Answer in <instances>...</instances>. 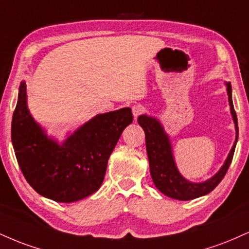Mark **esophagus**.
I'll use <instances>...</instances> for the list:
<instances>
[{"label":"esophagus","instance_id":"esophagus-1","mask_svg":"<svg viewBox=\"0 0 249 249\" xmlns=\"http://www.w3.org/2000/svg\"><path fill=\"white\" fill-rule=\"evenodd\" d=\"M144 112H145V107H142V105L137 104V105H133V107H132V113L134 116V119L138 118V117L142 115Z\"/></svg>","mask_w":249,"mask_h":249}]
</instances>
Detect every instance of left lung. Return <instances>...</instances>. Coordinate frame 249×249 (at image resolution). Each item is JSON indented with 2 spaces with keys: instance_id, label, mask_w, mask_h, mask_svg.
I'll return each mask as SVG.
<instances>
[{
  "instance_id": "obj_1",
  "label": "left lung",
  "mask_w": 249,
  "mask_h": 249,
  "mask_svg": "<svg viewBox=\"0 0 249 249\" xmlns=\"http://www.w3.org/2000/svg\"><path fill=\"white\" fill-rule=\"evenodd\" d=\"M226 85H227L231 113H232L234 124H235V142H234L232 150H231L225 164L220 168L219 172L204 182L188 181L179 173L176 162H174L170 138L164 131L160 122L146 115L139 116L138 123L144 130L145 139H146V151L148 162H150L151 177H152L156 187L165 196L172 199L182 200V201L199 198V196L212 192L214 188L220 184L225 174L227 173L228 167L232 162L236 142H238L239 128L238 118H236L232 101V87H231V83H226Z\"/></svg>"
}]
</instances>
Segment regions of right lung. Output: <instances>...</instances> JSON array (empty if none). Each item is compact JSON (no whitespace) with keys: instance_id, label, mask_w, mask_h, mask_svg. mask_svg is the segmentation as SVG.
<instances>
[{"instance_id":"obj_1","label":"right lung","mask_w":249,"mask_h":249,"mask_svg":"<svg viewBox=\"0 0 249 249\" xmlns=\"http://www.w3.org/2000/svg\"><path fill=\"white\" fill-rule=\"evenodd\" d=\"M130 107L97 115L59 145L31 117L27 85H19L11 122V142L24 178L37 193L57 202H73L98 191L107 160L124 128Z\"/></svg>"}]
</instances>
